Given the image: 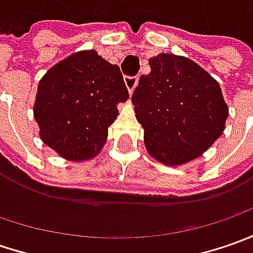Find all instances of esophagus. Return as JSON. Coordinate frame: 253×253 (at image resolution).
Wrapping results in <instances>:
<instances>
[{"mask_svg": "<svg viewBox=\"0 0 253 253\" xmlns=\"http://www.w3.org/2000/svg\"><path fill=\"white\" fill-rule=\"evenodd\" d=\"M124 82H125V85H126L128 91L132 94L133 90H135V87H136V84H138V77H129V76H126Z\"/></svg>", "mask_w": 253, "mask_h": 253, "instance_id": "34e87169", "label": "esophagus"}]
</instances>
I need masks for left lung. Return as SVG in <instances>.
I'll list each match as a JSON object with an SVG mask.
<instances>
[{"instance_id": "obj_1", "label": "left lung", "mask_w": 253, "mask_h": 253, "mask_svg": "<svg viewBox=\"0 0 253 253\" xmlns=\"http://www.w3.org/2000/svg\"><path fill=\"white\" fill-rule=\"evenodd\" d=\"M132 102L143 128L146 151L158 162L180 166L197 159L221 136L228 105L218 82L184 56L149 59Z\"/></svg>"}]
</instances>
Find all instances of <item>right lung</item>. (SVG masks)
Here are the masks:
<instances>
[{"mask_svg": "<svg viewBox=\"0 0 253 253\" xmlns=\"http://www.w3.org/2000/svg\"><path fill=\"white\" fill-rule=\"evenodd\" d=\"M128 98L117 64L95 50L70 54L38 84L34 117L41 139L66 161H90L107 142L117 105Z\"/></svg>", "mask_w": 253, "mask_h": 253, "instance_id": "add662e5", "label": "right lung"}]
</instances>
